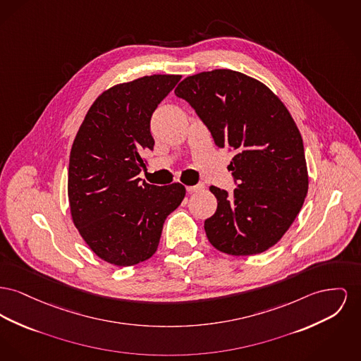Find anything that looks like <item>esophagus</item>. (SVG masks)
<instances>
[{
	"label": "esophagus",
	"instance_id": "1",
	"mask_svg": "<svg viewBox=\"0 0 361 361\" xmlns=\"http://www.w3.org/2000/svg\"><path fill=\"white\" fill-rule=\"evenodd\" d=\"M203 188H204V185H203V184H197V185H188V187H187V192L192 193V192L200 191V190H203Z\"/></svg>",
	"mask_w": 361,
	"mask_h": 361
}]
</instances>
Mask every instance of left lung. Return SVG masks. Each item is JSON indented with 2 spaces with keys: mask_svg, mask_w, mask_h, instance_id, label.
I'll return each mask as SVG.
<instances>
[{
  "mask_svg": "<svg viewBox=\"0 0 361 361\" xmlns=\"http://www.w3.org/2000/svg\"><path fill=\"white\" fill-rule=\"evenodd\" d=\"M174 94L191 105L218 147L237 188L212 185L216 212L204 221L212 247L233 256L262 254L288 232L308 192L300 130L289 110L262 82L232 69L185 78Z\"/></svg>",
  "mask_w": 361,
  "mask_h": 361,
  "instance_id": "1",
  "label": "left lung"
}]
</instances>
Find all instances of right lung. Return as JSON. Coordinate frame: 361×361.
Returning <instances> with one entry per match:
<instances>
[{
  "mask_svg": "<svg viewBox=\"0 0 361 361\" xmlns=\"http://www.w3.org/2000/svg\"><path fill=\"white\" fill-rule=\"evenodd\" d=\"M180 75H151L113 85L88 109L73 140L68 199L75 226L91 251L114 266L155 254L166 216L185 196L180 183H142V154L154 149L149 120Z\"/></svg>",
  "mask_w": 361,
  "mask_h": 361,
  "instance_id": "add662e5",
  "label": "right lung"
}]
</instances>
